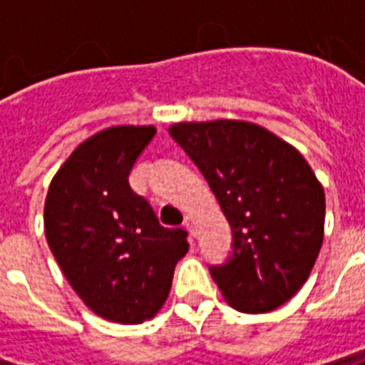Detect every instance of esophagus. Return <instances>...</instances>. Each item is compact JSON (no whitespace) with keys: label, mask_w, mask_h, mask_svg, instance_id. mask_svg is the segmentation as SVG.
Returning <instances> with one entry per match:
<instances>
[{"label":"esophagus","mask_w":365,"mask_h":365,"mask_svg":"<svg viewBox=\"0 0 365 365\" xmlns=\"http://www.w3.org/2000/svg\"><path fill=\"white\" fill-rule=\"evenodd\" d=\"M183 225H185V229H187L189 233L195 235V217L191 216V214H187V216H185V220H183Z\"/></svg>","instance_id":"esophagus-1"}]
</instances>
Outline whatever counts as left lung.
I'll return each mask as SVG.
<instances>
[{
	"mask_svg": "<svg viewBox=\"0 0 365 365\" xmlns=\"http://www.w3.org/2000/svg\"><path fill=\"white\" fill-rule=\"evenodd\" d=\"M170 136L216 195L233 231V252L210 274L223 299L248 314L292 299L324 240L326 197L303 155L254 123H176Z\"/></svg>",
	"mask_w": 365,
	"mask_h": 365,
	"instance_id": "obj_1",
	"label": "left lung"
}]
</instances>
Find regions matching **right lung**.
I'll list each match as a JSON object with an SVG mask.
<instances>
[{
    "instance_id": "right-lung-1",
    "label": "right lung",
    "mask_w": 365,
    "mask_h": 365,
    "mask_svg": "<svg viewBox=\"0 0 365 365\" xmlns=\"http://www.w3.org/2000/svg\"><path fill=\"white\" fill-rule=\"evenodd\" d=\"M155 126H110L77 145L45 199V237L83 303L98 317L142 324L165 305L187 233L163 227L128 174Z\"/></svg>"
}]
</instances>
